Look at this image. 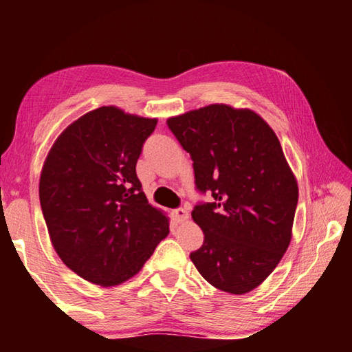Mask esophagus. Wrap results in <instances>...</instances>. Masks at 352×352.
I'll return each mask as SVG.
<instances>
[{"instance_id":"obj_1","label":"esophagus","mask_w":352,"mask_h":352,"mask_svg":"<svg viewBox=\"0 0 352 352\" xmlns=\"http://www.w3.org/2000/svg\"><path fill=\"white\" fill-rule=\"evenodd\" d=\"M172 216H174V219L178 223H182V222H184V220H188L189 212L184 210V208H177V210L172 211Z\"/></svg>"}]
</instances>
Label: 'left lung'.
<instances>
[{"mask_svg":"<svg viewBox=\"0 0 352 352\" xmlns=\"http://www.w3.org/2000/svg\"><path fill=\"white\" fill-rule=\"evenodd\" d=\"M194 166L205 241L190 261L219 290L242 295L275 270L294 226L298 184L278 136L258 113L212 104L168 119Z\"/></svg>","mask_w":352,"mask_h":352,"instance_id":"1","label":"left lung"}]
</instances>
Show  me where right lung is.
Returning <instances> with one entry per match:
<instances>
[{"label":"right lung","instance_id":"obj_1","mask_svg":"<svg viewBox=\"0 0 352 352\" xmlns=\"http://www.w3.org/2000/svg\"><path fill=\"white\" fill-rule=\"evenodd\" d=\"M157 119L100 107L63 130L40 177V205L52 247L93 284L118 285L138 273L169 234L136 177Z\"/></svg>","mask_w":352,"mask_h":352}]
</instances>
